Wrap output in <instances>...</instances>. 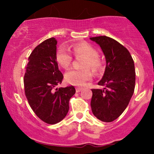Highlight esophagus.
Here are the masks:
<instances>
[{"instance_id":"34e87169","label":"esophagus","mask_w":154,"mask_h":154,"mask_svg":"<svg viewBox=\"0 0 154 154\" xmlns=\"http://www.w3.org/2000/svg\"><path fill=\"white\" fill-rule=\"evenodd\" d=\"M82 89H83V88H80V87H77V88H76V91H77V92H80V91H82Z\"/></svg>"}]
</instances>
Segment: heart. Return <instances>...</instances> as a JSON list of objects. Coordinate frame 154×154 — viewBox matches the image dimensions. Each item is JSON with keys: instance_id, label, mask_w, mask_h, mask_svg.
Returning a JSON list of instances; mask_svg holds the SVG:
<instances>
[{"instance_id": "obj_1", "label": "heart", "mask_w": 154, "mask_h": 154, "mask_svg": "<svg viewBox=\"0 0 154 154\" xmlns=\"http://www.w3.org/2000/svg\"><path fill=\"white\" fill-rule=\"evenodd\" d=\"M72 51L75 56H82L85 59L82 67L90 68L95 72L100 71L103 68L101 60L98 57V52L91 45L86 42L77 43L72 46ZM56 59L61 67L67 68L72 62V56L66 48H59L56 54ZM92 73L88 68L83 70L70 69L65 74V80L68 83L77 86H83L86 81L91 80Z\"/></svg>"}]
</instances>
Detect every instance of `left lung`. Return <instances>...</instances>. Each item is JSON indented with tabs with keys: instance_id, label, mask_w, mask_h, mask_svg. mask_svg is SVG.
I'll return each mask as SVG.
<instances>
[{
	"instance_id": "1",
	"label": "left lung",
	"mask_w": 154,
	"mask_h": 154,
	"mask_svg": "<svg viewBox=\"0 0 154 154\" xmlns=\"http://www.w3.org/2000/svg\"><path fill=\"white\" fill-rule=\"evenodd\" d=\"M90 39L100 45L106 58V68L99 86L103 89H91V111L99 120L111 122L122 114L134 92L136 72L128 50L106 35Z\"/></svg>"
}]
</instances>
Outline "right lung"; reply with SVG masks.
<instances>
[{
    "mask_svg": "<svg viewBox=\"0 0 154 154\" xmlns=\"http://www.w3.org/2000/svg\"><path fill=\"white\" fill-rule=\"evenodd\" d=\"M57 44L53 37L35 48L28 58L24 77L29 106L42 121L49 125H55L66 117L69 100L76 91L73 86L55 89L63 79L56 59Z\"/></svg>",
    "mask_w": 154,
    "mask_h": 154,
    "instance_id": "1",
    "label": "right lung"
}]
</instances>
